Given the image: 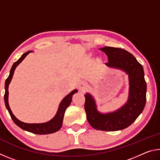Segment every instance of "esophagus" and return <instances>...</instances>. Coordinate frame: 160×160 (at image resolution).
I'll return each instance as SVG.
<instances>
[{"label": "esophagus", "instance_id": "esophagus-1", "mask_svg": "<svg viewBox=\"0 0 160 160\" xmlns=\"http://www.w3.org/2000/svg\"><path fill=\"white\" fill-rule=\"evenodd\" d=\"M87 88H88V86H87L86 83H85V82H81V83L80 84L79 89H80V91L84 92V91H85V90H86Z\"/></svg>", "mask_w": 160, "mask_h": 160}]
</instances>
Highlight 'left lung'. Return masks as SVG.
I'll list each match as a JSON object with an SVG mask.
<instances>
[{
  "label": "left lung",
  "instance_id": "obj_1",
  "mask_svg": "<svg viewBox=\"0 0 160 160\" xmlns=\"http://www.w3.org/2000/svg\"><path fill=\"white\" fill-rule=\"evenodd\" d=\"M100 50L106 53L111 68L118 69L128 77V97L125 104L112 112L102 113L97 109L94 97L85 94V110L87 118L94 129L116 131L126 128L136 120L144 109L146 102L147 85L142 65L131 53L122 48L105 47Z\"/></svg>",
  "mask_w": 160,
  "mask_h": 160
}]
</instances>
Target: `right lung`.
Wrapping results in <instances>:
<instances>
[{
    "mask_svg": "<svg viewBox=\"0 0 160 160\" xmlns=\"http://www.w3.org/2000/svg\"><path fill=\"white\" fill-rule=\"evenodd\" d=\"M32 52V51H29L28 52L23 53L21 57L18 59V60L15 62L13 63L12 66L10 69V75L8 78H7L6 80H5V95H4V101H5V107H6V109L8 111L10 116L12 119V121H14V123L17 125L18 126L20 127L22 129L25 130L28 132H32V133L34 134H39V135H45V134H51L53 133V132H55L58 131V130H60L62 124H63V117H64V113L66 112V109L68 107H69L70 103L72 102V95L78 92V90H72L71 92H70L68 95L64 97L63 100L61 102L60 104H59V107L58 108L57 112H56V115L54 116V117L51 119L50 121H47V122L45 123H28L22 122L15 117L13 114L11 109H10L9 104H8V87L10 82H11L12 78L13 76V74H14L15 70L17 66L20 64L22 61L28 55L29 53Z\"/></svg>",
    "mask_w": 160,
    "mask_h": 160,
    "instance_id": "right-lung-1",
    "label": "right lung"
}]
</instances>
